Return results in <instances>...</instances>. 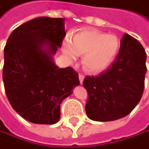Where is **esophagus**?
Returning a JSON list of instances; mask_svg holds the SVG:
<instances>
[{
    "label": "esophagus",
    "instance_id": "34e87169",
    "mask_svg": "<svg viewBox=\"0 0 149 149\" xmlns=\"http://www.w3.org/2000/svg\"><path fill=\"white\" fill-rule=\"evenodd\" d=\"M78 77H79V82H80V84L82 85V84H83V81H84V75H83V74H79Z\"/></svg>",
    "mask_w": 149,
    "mask_h": 149
}]
</instances>
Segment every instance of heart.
Wrapping results in <instances>:
<instances>
[{
    "label": "heart",
    "instance_id": "1",
    "mask_svg": "<svg viewBox=\"0 0 149 149\" xmlns=\"http://www.w3.org/2000/svg\"><path fill=\"white\" fill-rule=\"evenodd\" d=\"M62 48L63 54L71 61L76 60L78 55L83 56L84 69L96 74L112 63L120 49V40L112 34L87 28L75 34L72 41L66 38Z\"/></svg>",
    "mask_w": 149,
    "mask_h": 149
}]
</instances>
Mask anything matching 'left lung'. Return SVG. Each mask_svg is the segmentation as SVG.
I'll use <instances>...</instances> for the list:
<instances>
[{"label": "left lung", "mask_w": 149, "mask_h": 149, "mask_svg": "<svg viewBox=\"0 0 149 149\" xmlns=\"http://www.w3.org/2000/svg\"><path fill=\"white\" fill-rule=\"evenodd\" d=\"M147 54L140 42L124 34L117 57L110 68L96 77L86 76L88 93L86 112L97 122H111L128 115L144 92Z\"/></svg>", "instance_id": "8db88e82"}]
</instances>
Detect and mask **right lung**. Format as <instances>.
Listing matches in <instances>:
<instances>
[{"label": "right lung", "mask_w": 149, "mask_h": 149, "mask_svg": "<svg viewBox=\"0 0 149 149\" xmlns=\"http://www.w3.org/2000/svg\"><path fill=\"white\" fill-rule=\"evenodd\" d=\"M65 35L63 18L44 16L23 24L8 38L2 72L6 96L30 123H58L61 103L80 84L71 67L60 68L54 62Z\"/></svg>", "instance_id": "obj_1"}]
</instances>
